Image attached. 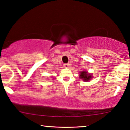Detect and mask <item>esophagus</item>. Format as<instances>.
<instances>
[{"label": "esophagus", "mask_w": 130, "mask_h": 130, "mask_svg": "<svg viewBox=\"0 0 130 130\" xmlns=\"http://www.w3.org/2000/svg\"><path fill=\"white\" fill-rule=\"evenodd\" d=\"M69 64H68V63H66V64H64V66L66 68H68V67H69Z\"/></svg>", "instance_id": "1"}]
</instances>
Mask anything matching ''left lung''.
Segmentation results:
<instances>
[{
	"mask_svg": "<svg viewBox=\"0 0 130 130\" xmlns=\"http://www.w3.org/2000/svg\"><path fill=\"white\" fill-rule=\"evenodd\" d=\"M79 77L82 79L84 82H88V81L91 80L92 76L90 75V74H88V73L86 71H82L80 73Z\"/></svg>",
	"mask_w": 130,
	"mask_h": 130,
	"instance_id": "8db88e82",
	"label": "left lung"
}]
</instances>
